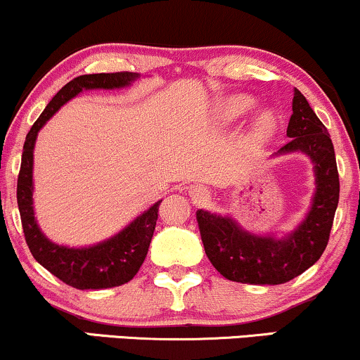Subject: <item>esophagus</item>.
<instances>
[{
    "label": "esophagus",
    "mask_w": 360,
    "mask_h": 360,
    "mask_svg": "<svg viewBox=\"0 0 360 360\" xmlns=\"http://www.w3.org/2000/svg\"><path fill=\"white\" fill-rule=\"evenodd\" d=\"M205 189L201 188V186H191V188H189V196L193 198V200H196V201H201L205 198Z\"/></svg>",
    "instance_id": "esophagus-1"
}]
</instances>
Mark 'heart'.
<instances>
[{"label": "heart", "instance_id": "heart-1", "mask_svg": "<svg viewBox=\"0 0 360 360\" xmlns=\"http://www.w3.org/2000/svg\"><path fill=\"white\" fill-rule=\"evenodd\" d=\"M250 108H252V100L249 96H233L221 106L220 113H221L223 120H226V122H232V120L245 115ZM272 130H274V117H272L271 113L260 115L257 122H255V127H254L255 137H259V139L269 137V135L272 134Z\"/></svg>", "mask_w": 360, "mask_h": 360}]
</instances>
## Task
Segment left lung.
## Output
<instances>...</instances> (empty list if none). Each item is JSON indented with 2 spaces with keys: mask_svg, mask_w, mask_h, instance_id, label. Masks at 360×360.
I'll use <instances>...</instances> for the list:
<instances>
[{
  "mask_svg": "<svg viewBox=\"0 0 360 360\" xmlns=\"http://www.w3.org/2000/svg\"><path fill=\"white\" fill-rule=\"evenodd\" d=\"M291 139L278 154L304 152L315 164L316 191L309 213L284 238L243 232L232 218L198 210L196 220L210 262L223 278L245 284H283L303 274L323 254L338 205L340 183L332 139L307 98L295 89Z\"/></svg>",
  "mask_w": 360,
  "mask_h": 360,
  "instance_id": "8db88e82",
  "label": "left lung"
}]
</instances>
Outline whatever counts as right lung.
Returning <instances> with one entry per match:
<instances>
[{
    "label": "right lung",
    "instance_id": "1",
    "mask_svg": "<svg viewBox=\"0 0 360 360\" xmlns=\"http://www.w3.org/2000/svg\"><path fill=\"white\" fill-rule=\"evenodd\" d=\"M137 77L139 74L134 72H101L74 77L52 98V101L37 118L25 139L22 166H20L18 183H16V201H18L25 240L37 262L42 264L45 269L52 272L62 283L76 289L115 288L134 279L146 260L155 230L157 217H159L157 213H159L160 201L152 205L146 213L135 218L127 229H123L115 237L93 247L69 249V247L52 243L40 232L34 217V206H32V191H34L32 169H34L37 134L64 103L79 94L82 89L123 88Z\"/></svg>",
    "mask_w": 360,
    "mask_h": 360
}]
</instances>
